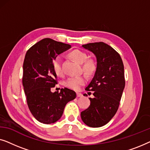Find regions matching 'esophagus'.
I'll use <instances>...</instances> for the list:
<instances>
[{
  "label": "esophagus",
  "mask_w": 150,
  "mask_h": 150,
  "mask_svg": "<svg viewBox=\"0 0 150 150\" xmlns=\"http://www.w3.org/2000/svg\"><path fill=\"white\" fill-rule=\"evenodd\" d=\"M76 96H77L78 98L82 97V96H83V94L81 93H76Z\"/></svg>",
  "instance_id": "obj_1"
}]
</instances>
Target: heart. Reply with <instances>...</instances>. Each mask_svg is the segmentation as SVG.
Listing matches in <instances>:
<instances>
[{"label": "heart", "instance_id": "1", "mask_svg": "<svg viewBox=\"0 0 150 150\" xmlns=\"http://www.w3.org/2000/svg\"><path fill=\"white\" fill-rule=\"evenodd\" d=\"M69 56L72 58L74 60L76 61L80 64H83L87 59V55L85 52L80 50H74L69 53ZM52 67L54 71L57 75L61 76L63 74L62 67H61V58L57 57L53 61ZM83 68L85 71H91L93 69V64L91 61H87L83 65ZM86 82V79L83 76H74L69 77L68 79L65 81V85L67 87L71 89L77 90L80 89L81 85L85 84Z\"/></svg>", "mask_w": 150, "mask_h": 150}]
</instances>
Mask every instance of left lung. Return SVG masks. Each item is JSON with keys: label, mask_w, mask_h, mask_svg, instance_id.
Returning a JSON list of instances; mask_svg holds the SVG:
<instances>
[{"label": "left lung", "mask_w": 150, "mask_h": 150, "mask_svg": "<svg viewBox=\"0 0 150 150\" xmlns=\"http://www.w3.org/2000/svg\"><path fill=\"white\" fill-rule=\"evenodd\" d=\"M82 47L95 55L97 67L85 89L93 91L94 97L89 98L90 106L81 116L87 126L98 128L109 122L118 109L125 87L124 64L119 53L105 43H89Z\"/></svg>", "instance_id": "8db88e82"}]
</instances>
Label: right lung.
<instances>
[{
  "instance_id": "1",
  "label": "right lung",
  "mask_w": 150,
  "mask_h": 150,
  "mask_svg": "<svg viewBox=\"0 0 150 150\" xmlns=\"http://www.w3.org/2000/svg\"><path fill=\"white\" fill-rule=\"evenodd\" d=\"M71 48L50 38L43 39L26 52L23 63L24 93L30 111L37 120L46 124L56 122L62 116L67 102L75 99V91L67 88L52 93L57 84L53 61Z\"/></svg>"
}]
</instances>
